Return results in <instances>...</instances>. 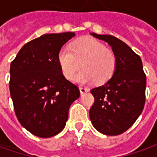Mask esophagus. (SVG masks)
<instances>
[{"mask_svg": "<svg viewBox=\"0 0 157 157\" xmlns=\"http://www.w3.org/2000/svg\"><path fill=\"white\" fill-rule=\"evenodd\" d=\"M79 91H80V94H83L89 92V89L86 87H79Z\"/></svg>", "mask_w": 157, "mask_h": 157, "instance_id": "34e87169", "label": "esophagus"}]
</instances>
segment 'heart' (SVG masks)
Listing matches in <instances>:
<instances>
[{
  "label": "heart",
  "instance_id": "heart-1",
  "mask_svg": "<svg viewBox=\"0 0 157 157\" xmlns=\"http://www.w3.org/2000/svg\"><path fill=\"white\" fill-rule=\"evenodd\" d=\"M62 73L71 79L80 66V73L73 80L79 84L96 81L103 84L111 78L116 69V57L113 51L94 37L85 36L75 40L69 48H62L57 54Z\"/></svg>",
  "mask_w": 157,
  "mask_h": 157
}]
</instances>
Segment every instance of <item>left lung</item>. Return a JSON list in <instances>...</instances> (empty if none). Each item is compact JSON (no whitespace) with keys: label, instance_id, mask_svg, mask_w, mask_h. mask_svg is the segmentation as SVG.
<instances>
[{"label":"left lung","instance_id":"8db88e82","mask_svg":"<svg viewBox=\"0 0 157 157\" xmlns=\"http://www.w3.org/2000/svg\"><path fill=\"white\" fill-rule=\"evenodd\" d=\"M111 46L116 69L109 80L91 90L94 103L89 115L96 130L105 136L124 133L141 115L145 104L146 75L141 57L121 40L91 33Z\"/></svg>","mask_w":157,"mask_h":157}]
</instances>
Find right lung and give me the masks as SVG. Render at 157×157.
<instances>
[{
    "mask_svg": "<svg viewBox=\"0 0 157 157\" xmlns=\"http://www.w3.org/2000/svg\"><path fill=\"white\" fill-rule=\"evenodd\" d=\"M74 32L45 34L21 47L10 64V96L19 122L34 136L59 134L68 120L71 105L79 96L57 61L62 46Z\"/></svg>",
    "mask_w": 157,
    "mask_h": 157,
    "instance_id": "right-lung-1",
    "label": "right lung"
}]
</instances>
